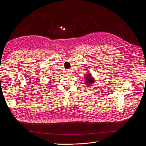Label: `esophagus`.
Returning a JSON list of instances; mask_svg holds the SVG:
<instances>
[{
  "instance_id": "34e87169",
  "label": "esophagus",
  "mask_w": 146,
  "mask_h": 146,
  "mask_svg": "<svg viewBox=\"0 0 146 146\" xmlns=\"http://www.w3.org/2000/svg\"><path fill=\"white\" fill-rule=\"evenodd\" d=\"M65 72L67 73V74H71V71H70V70H69V69H66Z\"/></svg>"
}]
</instances>
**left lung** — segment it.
Masks as SVG:
<instances>
[{
  "label": "left lung",
  "mask_w": 146,
  "mask_h": 146,
  "mask_svg": "<svg viewBox=\"0 0 146 146\" xmlns=\"http://www.w3.org/2000/svg\"><path fill=\"white\" fill-rule=\"evenodd\" d=\"M84 78H85V81H84L85 84L88 87L92 86L93 84V83H95V78H93L90 73H89V74H86Z\"/></svg>",
  "instance_id": "1"
}]
</instances>
